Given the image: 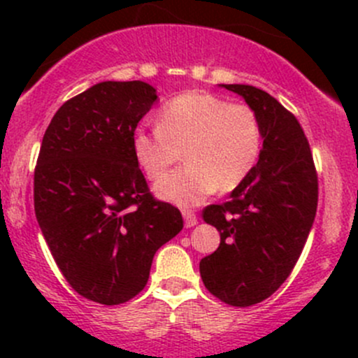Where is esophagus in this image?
<instances>
[{"label": "esophagus", "instance_id": "1", "mask_svg": "<svg viewBox=\"0 0 358 358\" xmlns=\"http://www.w3.org/2000/svg\"><path fill=\"white\" fill-rule=\"evenodd\" d=\"M182 215H183V220H185L187 229H190V227H194L197 223V216L192 209H183Z\"/></svg>", "mask_w": 358, "mask_h": 358}]
</instances>
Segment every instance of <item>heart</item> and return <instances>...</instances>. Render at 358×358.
Returning a JSON list of instances; mask_svg holds the SVG:
<instances>
[{
    "instance_id": "b5f03b06",
    "label": "heart",
    "mask_w": 358,
    "mask_h": 358,
    "mask_svg": "<svg viewBox=\"0 0 358 358\" xmlns=\"http://www.w3.org/2000/svg\"><path fill=\"white\" fill-rule=\"evenodd\" d=\"M262 143V122L252 107L204 92L175 96L159 110L157 128H136L131 135L136 164L152 182L168 173L183 150L185 168L156 187L161 199L182 206L243 185Z\"/></svg>"
}]
</instances>
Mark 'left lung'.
I'll use <instances>...</instances> for the list:
<instances>
[{
    "mask_svg": "<svg viewBox=\"0 0 358 358\" xmlns=\"http://www.w3.org/2000/svg\"><path fill=\"white\" fill-rule=\"evenodd\" d=\"M222 86L258 114L263 149L229 201L202 209L220 246L199 270L213 296L244 308L272 296L294 268L315 220L319 180L305 131L286 107L255 86Z\"/></svg>",
    "mask_w": 358,
    "mask_h": 358,
    "instance_id": "1",
    "label": "left lung"
}]
</instances>
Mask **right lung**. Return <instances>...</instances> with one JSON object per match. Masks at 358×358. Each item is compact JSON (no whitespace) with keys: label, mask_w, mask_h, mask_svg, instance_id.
Segmentation results:
<instances>
[{"label":"right lung","mask_w":358,"mask_h":358,"mask_svg":"<svg viewBox=\"0 0 358 358\" xmlns=\"http://www.w3.org/2000/svg\"><path fill=\"white\" fill-rule=\"evenodd\" d=\"M156 100L149 83H99L55 112L39 149V229L72 289L102 305L135 298L157 249L183 229L178 208L150 194L131 150Z\"/></svg>","instance_id":"obj_1"}]
</instances>
